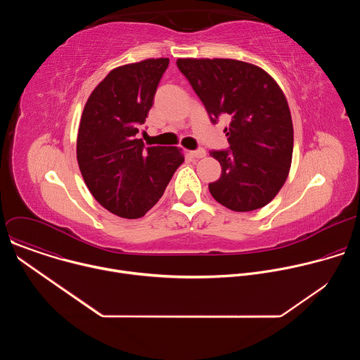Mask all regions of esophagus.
Listing matches in <instances>:
<instances>
[{
    "instance_id": "esophagus-1",
    "label": "esophagus",
    "mask_w": 360,
    "mask_h": 360,
    "mask_svg": "<svg viewBox=\"0 0 360 360\" xmlns=\"http://www.w3.org/2000/svg\"><path fill=\"white\" fill-rule=\"evenodd\" d=\"M191 155L193 157V158H203L205 155H207V150H205L203 148H199V149H196V150H192L191 152Z\"/></svg>"
}]
</instances>
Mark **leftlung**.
<instances>
[{
	"label": "left lung",
	"mask_w": 360,
	"mask_h": 360,
	"mask_svg": "<svg viewBox=\"0 0 360 360\" xmlns=\"http://www.w3.org/2000/svg\"><path fill=\"white\" fill-rule=\"evenodd\" d=\"M179 71L202 101L212 122L225 128L229 149L211 150L221 178L210 192L224 207L249 212L268 205L283 186L292 164L293 125L288 101L262 68L228 58H179Z\"/></svg>",
	"instance_id": "left-lung-1"
}]
</instances>
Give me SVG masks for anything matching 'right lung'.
<instances>
[{
	"label": "right lung",
	"instance_id": "1",
	"mask_svg": "<svg viewBox=\"0 0 360 360\" xmlns=\"http://www.w3.org/2000/svg\"><path fill=\"white\" fill-rule=\"evenodd\" d=\"M168 64V58H149L112 70L82 111L79 171L92 196L121 218L143 217L184 162L179 148L145 146L138 138Z\"/></svg>",
	"mask_w": 360,
	"mask_h": 360
}]
</instances>
